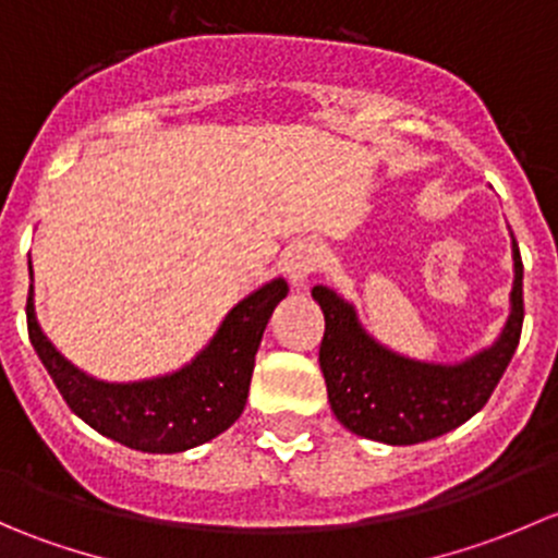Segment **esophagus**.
<instances>
[{
  "mask_svg": "<svg viewBox=\"0 0 558 558\" xmlns=\"http://www.w3.org/2000/svg\"><path fill=\"white\" fill-rule=\"evenodd\" d=\"M315 267H318V253L311 243H296L286 251L283 272L294 286H305L313 278Z\"/></svg>",
  "mask_w": 558,
  "mask_h": 558,
  "instance_id": "34e87169",
  "label": "esophagus"
}]
</instances>
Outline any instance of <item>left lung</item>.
Returning a JSON list of instances; mask_svg holds the SVG:
<instances>
[{"instance_id":"obj_1","label":"left lung","mask_w":558,"mask_h":558,"mask_svg":"<svg viewBox=\"0 0 558 558\" xmlns=\"http://www.w3.org/2000/svg\"><path fill=\"white\" fill-rule=\"evenodd\" d=\"M513 313L494 348L459 367H435L386 351L369 340L356 313L335 291L315 286L324 311L320 373L331 410L345 429L388 446H413L464 424L488 402L508 369L523 326V264L513 240Z\"/></svg>"}]
</instances>
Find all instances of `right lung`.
I'll use <instances>...</instances> for the list:
<instances>
[{"instance_id":"right-lung-1","label":"right lung","mask_w":558,"mask_h":558,"mask_svg":"<svg viewBox=\"0 0 558 558\" xmlns=\"http://www.w3.org/2000/svg\"><path fill=\"white\" fill-rule=\"evenodd\" d=\"M286 294V280L258 289L227 315L210 345L189 367L143 384H102L72 367L39 331L32 289L26 326L37 356L72 413L99 435L134 451L178 453L213 440L240 418L258 342Z\"/></svg>"}]
</instances>
